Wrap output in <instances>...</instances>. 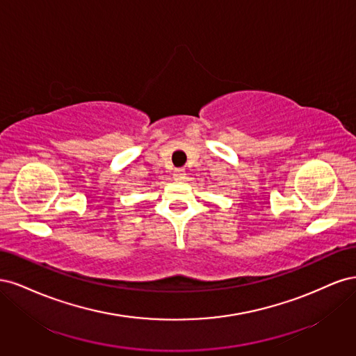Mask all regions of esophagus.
Here are the masks:
<instances>
[{
    "label": "esophagus",
    "mask_w": 356,
    "mask_h": 356,
    "mask_svg": "<svg viewBox=\"0 0 356 356\" xmlns=\"http://www.w3.org/2000/svg\"><path fill=\"white\" fill-rule=\"evenodd\" d=\"M184 177H186V170L184 169H175V172H174V178L175 179H184Z\"/></svg>",
    "instance_id": "1"
}]
</instances>
